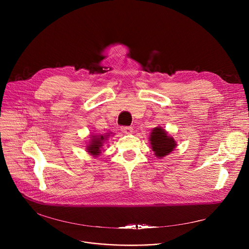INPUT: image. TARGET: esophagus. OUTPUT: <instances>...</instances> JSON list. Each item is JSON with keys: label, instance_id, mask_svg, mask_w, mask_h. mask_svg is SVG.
Here are the masks:
<instances>
[{"label": "esophagus", "instance_id": "34e87169", "mask_svg": "<svg viewBox=\"0 0 249 249\" xmlns=\"http://www.w3.org/2000/svg\"><path fill=\"white\" fill-rule=\"evenodd\" d=\"M132 130H133L132 127H130V126H122L121 127V131L125 134H130L132 132Z\"/></svg>", "mask_w": 249, "mask_h": 249}]
</instances>
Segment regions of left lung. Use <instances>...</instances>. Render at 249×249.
<instances>
[{
    "mask_svg": "<svg viewBox=\"0 0 249 249\" xmlns=\"http://www.w3.org/2000/svg\"><path fill=\"white\" fill-rule=\"evenodd\" d=\"M150 144L154 154L160 159L172 152L177 145L174 138L167 136L166 132L160 127H156L152 130L150 135Z\"/></svg>",
    "mask_w": 249,
    "mask_h": 249,
    "instance_id": "8db88e82",
    "label": "left lung"
}]
</instances>
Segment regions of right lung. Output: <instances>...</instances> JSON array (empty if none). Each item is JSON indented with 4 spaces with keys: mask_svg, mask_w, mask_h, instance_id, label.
Masks as SVG:
<instances>
[{
    "mask_svg": "<svg viewBox=\"0 0 249 249\" xmlns=\"http://www.w3.org/2000/svg\"><path fill=\"white\" fill-rule=\"evenodd\" d=\"M108 136L110 135H93V139L90 140L89 145H88V152L93 154L94 156H97L101 153V147L103 146L104 141H106Z\"/></svg>",
    "mask_w": 249,
    "mask_h": 249,
    "instance_id": "add662e5",
    "label": "right lung"
}]
</instances>
